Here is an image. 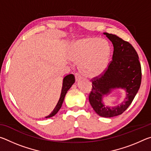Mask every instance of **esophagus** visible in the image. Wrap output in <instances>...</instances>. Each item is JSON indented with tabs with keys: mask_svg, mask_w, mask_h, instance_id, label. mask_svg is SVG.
I'll return each mask as SVG.
<instances>
[{
	"mask_svg": "<svg viewBox=\"0 0 151 151\" xmlns=\"http://www.w3.org/2000/svg\"><path fill=\"white\" fill-rule=\"evenodd\" d=\"M75 79H76V81H78V80H80V79L82 78L81 75L80 74H79V73H76L75 74Z\"/></svg>",
	"mask_w": 151,
	"mask_h": 151,
	"instance_id": "34e87169",
	"label": "esophagus"
}]
</instances>
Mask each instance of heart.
Masks as SVG:
<instances>
[{
  "instance_id": "heart-1",
  "label": "heart",
  "mask_w": 151,
  "mask_h": 151,
  "mask_svg": "<svg viewBox=\"0 0 151 151\" xmlns=\"http://www.w3.org/2000/svg\"><path fill=\"white\" fill-rule=\"evenodd\" d=\"M111 47L105 39L86 37L74 42L70 47L71 60L80 63L79 67L89 77L100 76L108 68Z\"/></svg>"
}]
</instances>
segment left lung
Here are the masks:
<instances>
[{"instance_id":"obj_1","label":"left lung","mask_w":151,"mask_h":151,"mask_svg":"<svg viewBox=\"0 0 151 151\" xmlns=\"http://www.w3.org/2000/svg\"><path fill=\"white\" fill-rule=\"evenodd\" d=\"M112 42L114 51L112 60L101 75L91 79L92 89L88 100L94 111L102 117H113L126 111L136 96L141 83V66L134 47L116 35L104 32ZM121 88L127 92V97L119 106L105 107L101 98L112 89Z\"/></svg>"}]
</instances>
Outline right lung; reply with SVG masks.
I'll use <instances>...</instances> for the list:
<instances>
[{"instance_id":"obj_1","label":"right lung","mask_w":151,"mask_h":151,"mask_svg":"<svg viewBox=\"0 0 151 151\" xmlns=\"http://www.w3.org/2000/svg\"><path fill=\"white\" fill-rule=\"evenodd\" d=\"M75 82V76L72 75V74L66 75L65 77L64 78L62 91H61V94H60L59 100H58V103L57 104V105H56L54 110H53L49 115L46 116V118H50V117L55 116V114L57 113L58 111H59L60 109L61 108V106H62V104L64 101V99H65V96L66 95V93H67L68 89L71 87V86L73 85Z\"/></svg>"}]
</instances>
